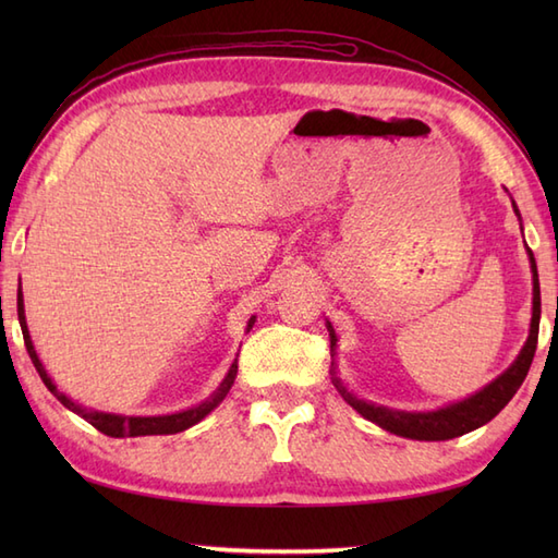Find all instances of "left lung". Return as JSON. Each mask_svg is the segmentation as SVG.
Masks as SVG:
<instances>
[{
  "label": "left lung",
  "instance_id": "obj_1",
  "mask_svg": "<svg viewBox=\"0 0 558 558\" xmlns=\"http://www.w3.org/2000/svg\"><path fill=\"white\" fill-rule=\"evenodd\" d=\"M515 216L520 218V210L515 206V201L511 198ZM527 258H530V270H532V318H530V336L525 340L523 350L515 357V362L508 366V369L496 376L492 384L484 386L477 393H472L462 400L450 402V405H444L438 410L429 412H408V410H393L386 405H376V402L362 400L352 393V390L342 384V378L336 372V348H338V336L330 322H326L328 336H330V357H333V386L338 388V393L342 400L348 402L350 408L357 410L364 420H369L374 424L381 426V429L396 434V436H405L414 438V441H448V438H456L468 434L472 429H480L482 424L492 422L496 414H499L508 400L515 396V390L520 384L525 381V376L530 372L532 357H535L537 350V333H539V314H542V300H539V276H537V260L532 248L527 246Z\"/></svg>",
  "mask_w": 558,
  "mask_h": 558
}]
</instances>
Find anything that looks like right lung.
I'll use <instances>...</instances> for the list:
<instances>
[{
	"instance_id": "1",
	"label": "right lung",
	"mask_w": 558,
	"mask_h": 558,
	"mask_svg": "<svg viewBox=\"0 0 558 558\" xmlns=\"http://www.w3.org/2000/svg\"><path fill=\"white\" fill-rule=\"evenodd\" d=\"M19 324H21V330H23V340H26V350L31 354V362L35 364V369H38L43 384L47 386V390L62 402V405L71 412H76L78 417L86 420L88 424L96 426L98 432L108 434L112 438H124V436H156V434H177V432H184L189 429V426L198 424L201 420L206 417V414H210L213 410H216L220 402L225 400V396L230 393V388L234 384V376H236V360L232 362V366L228 369V374H225V378L220 381V386L213 390V393L201 400L198 405L194 408H186L182 412H172V414H150V417H138V414H114V412H100V410H88L78 405V402L71 400L66 393H62V390L57 388V384L50 378V374L45 372V366L38 357V352H35L33 348V340H31V333H28V324H26V310H23V292H21V282H19ZM256 324V316H252L246 322V333L248 330L254 328Z\"/></svg>"
}]
</instances>
